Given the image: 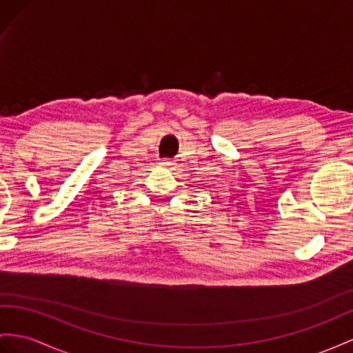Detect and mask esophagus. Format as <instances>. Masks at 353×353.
Instances as JSON below:
<instances>
[{
  "instance_id": "obj_1",
  "label": "esophagus",
  "mask_w": 353,
  "mask_h": 353,
  "mask_svg": "<svg viewBox=\"0 0 353 353\" xmlns=\"http://www.w3.org/2000/svg\"><path fill=\"white\" fill-rule=\"evenodd\" d=\"M159 164L164 165V167H170V165H174V162L170 161V159H164L162 162H159Z\"/></svg>"
}]
</instances>
